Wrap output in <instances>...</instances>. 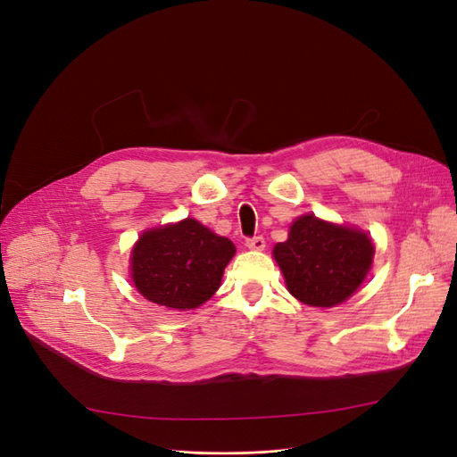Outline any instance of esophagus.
<instances>
[{"instance_id": "esophagus-1", "label": "esophagus", "mask_w": 457, "mask_h": 457, "mask_svg": "<svg viewBox=\"0 0 457 457\" xmlns=\"http://www.w3.org/2000/svg\"><path fill=\"white\" fill-rule=\"evenodd\" d=\"M245 245L249 249H254V251H262L266 247V242H264L262 236H253V238L245 240Z\"/></svg>"}]
</instances>
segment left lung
Here are the masks:
<instances>
[{"instance_id":"8db88e82","label":"left lung","mask_w":457,"mask_h":457,"mask_svg":"<svg viewBox=\"0 0 457 457\" xmlns=\"http://www.w3.org/2000/svg\"><path fill=\"white\" fill-rule=\"evenodd\" d=\"M375 247L368 234L303 215L288 240L273 249L290 295L315 307H332L366 279Z\"/></svg>"}]
</instances>
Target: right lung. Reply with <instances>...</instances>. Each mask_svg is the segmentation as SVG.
<instances>
[{"label": "right lung", "mask_w": 457, "mask_h": 457, "mask_svg": "<svg viewBox=\"0 0 457 457\" xmlns=\"http://www.w3.org/2000/svg\"><path fill=\"white\" fill-rule=\"evenodd\" d=\"M236 247L187 217L144 232L131 257L133 281L144 298L170 309H193L213 296Z\"/></svg>", "instance_id": "obj_1"}]
</instances>
